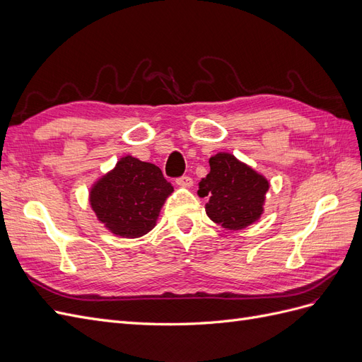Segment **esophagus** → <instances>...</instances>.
Segmentation results:
<instances>
[{
	"instance_id": "1",
	"label": "esophagus",
	"mask_w": 362,
	"mask_h": 362,
	"mask_svg": "<svg viewBox=\"0 0 362 362\" xmlns=\"http://www.w3.org/2000/svg\"><path fill=\"white\" fill-rule=\"evenodd\" d=\"M177 184L180 185V187L190 189L193 185V180L190 177H181V178H177Z\"/></svg>"
}]
</instances>
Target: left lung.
<instances>
[{"label":"left lung","instance_id":"1","mask_svg":"<svg viewBox=\"0 0 362 362\" xmlns=\"http://www.w3.org/2000/svg\"><path fill=\"white\" fill-rule=\"evenodd\" d=\"M269 181L228 152L210 158V173L199 182L198 194L208 196L206 216L231 231L257 222L264 211Z\"/></svg>","mask_w":362,"mask_h":362}]
</instances>
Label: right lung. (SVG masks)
I'll return each mask as SVG.
<instances>
[{"label":"right lung","instance_id":"add662e5","mask_svg":"<svg viewBox=\"0 0 362 362\" xmlns=\"http://www.w3.org/2000/svg\"><path fill=\"white\" fill-rule=\"evenodd\" d=\"M173 192L160 168L131 156L122 157L90 189V205L108 231L137 238L156 226L161 206Z\"/></svg>","mask_w":362,"mask_h":362}]
</instances>
